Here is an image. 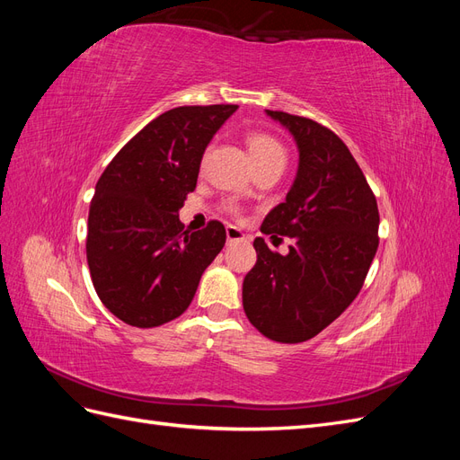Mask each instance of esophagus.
<instances>
[{
	"label": "esophagus",
	"instance_id": "esophagus-1",
	"mask_svg": "<svg viewBox=\"0 0 460 460\" xmlns=\"http://www.w3.org/2000/svg\"><path fill=\"white\" fill-rule=\"evenodd\" d=\"M226 238H228V242H242V240H245V234L238 228V226H226Z\"/></svg>",
	"mask_w": 460,
	"mask_h": 460
}]
</instances>
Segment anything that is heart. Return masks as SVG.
<instances>
[{"label": "heart", "mask_w": 460, "mask_h": 460, "mask_svg": "<svg viewBox=\"0 0 460 460\" xmlns=\"http://www.w3.org/2000/svg\"><path fill=\"white\" fill-rule=\"evenodd\" d=\"M245 146L249 151V157H252L255 166L272 159H286L284 147L278 144L272 136L264 132H249L245 136Z\"/></svg>", "instance_id": "obj_1"}]
</instances>
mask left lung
<instances>
[{"instance_id":"8db88e82","label":"left lung","mask_w":460,"mask_h":460,"mask_svg":"<svg viewBox=\"0 0 460 460\" xmlns=\"http://www.w3.org/2000/svg\"><path fill=\"white\" fill-rule=\"evenodd\" d=\"M267 115L294 136L299 166L286 201L261 232L291 238L289 253L255 238V267L243 280V311L262 336L280 343L314 338L358 296L378 249L380 215L351 151L311 119ZM282 240V238H278Z\"/></svg>"}]
</instances>
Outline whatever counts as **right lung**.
Returning a JSON list of instances; mask_svg holds the SVG:
<instances>
[{"mask_svg":"<svg viewBox=\"0 0 460 460\" xmlns=\"http://www.w3.org/2000/svg\"><path fill=\"white\" fill-rule=\"evenodd\" d=\"M238 105L176 107L153 119L97 180L86 257L102 303L122 323L155 328L182 314L225 247L211 220L184 230L178 211L196 190L205 147Z\"/></svg>","mask_w":460,"mask_h":460,"instance_id":"obj_1","label":"right lung"}]
</instances>
